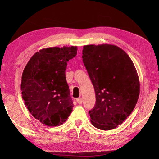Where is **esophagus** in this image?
I'll return each mask as SVG.
<instances>
[{"mask_svg":"<svg viewBox=\"0 0 159 159\" xmlns=\"http://www.w3.org/2000/svg\"><path fill=\"white\" fill-rule=\"evenodd\" d=\"M76 102H77V103H78V104H82V102H83V99H82L81 98H77V99H76Z\"/></svg>","mask_w":159,"mask_h":159,"instance_id":"obj_1","label":"esophagus"}]
</instances>
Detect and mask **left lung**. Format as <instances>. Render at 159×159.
Here are the masks:
<instances>
[{
  "label": "left lung",
  "instance_id": "1",
  "mask_svg": "<svg viewBox=\"0 0 159 159\" xmlns=\"http://www.w3.org/2000/svg\"><path fill=\"white\" fill-rule=\"evenodd\" d=\"M82 58L96 97L90 121L99 130L114 129L130 115L139 98V80L133 61L111 44L84 45Z\"/></svg>",
  "mask_w": 159,
  "mask_h": 159
}]
</instances>
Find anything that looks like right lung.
Wrapping results in <instances>:
<instances>
[{"mask_svg":"<svg viewBox=\"0 0 159 159\" xmlns=\"http://www.w3.org/2000/svg\"><path fill=\"white\" fill-rule=\"evenodd\" d=\"M77 54V46L40 50L26 64L21 90L31 114L43 124L60 125L73 109L65 70L67 61Z\"/></svg>","mask_w":159,"mask_h":159,"instance_id":"1","label":"right lung"}]
</instances>
